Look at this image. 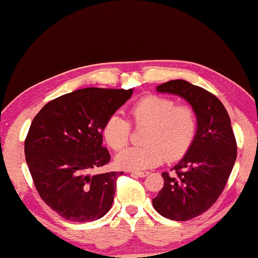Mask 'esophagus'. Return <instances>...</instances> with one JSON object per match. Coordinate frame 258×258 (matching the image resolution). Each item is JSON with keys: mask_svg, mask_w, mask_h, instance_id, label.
I'll use <instances>...</instances> for the list:
<instances>
[{"mask_svg": "<svg viewBox=\"0 0 258 258\" xmlns=\"http://www.w3.org/2000/svg\"><path fill=\"white\" fill-rule=\"evenodd\" d=\"M132 175H137L139 177H145L148 175V172H132Z\"/></svg>", "mask_w": 258, "mask_h": 258, "instance_id": "esophagus-1", "label": "esophagus"}]
</instances>
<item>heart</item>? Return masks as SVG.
<instances>
[{
    "instance_id": "obj_1",
    "label": "heart",
    "mask_w": 258,
    "mask_h": 258,
    "mask_svg": "<svg viewBox=\"0 0 258 258\" xmlns=\"http://www.w3.org/2000/svg\"><path fill=\"white\" fill-rule=\"evenodd\" d=\"M130 121L112 114L103 126V137L114 151L128 144L131 124L146 127L141 138L143 146L130 147L118 154L117 164L125 169L143 170L158 166L164 159L175 161L189 150L197 137L199 117L189 104H176L172 98L148 94L132 104Z\"/></svg>"
}]
</instances>
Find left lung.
<instances>
[{
	"label": "left lung",
	"instance_id": "obj_1",
	"mask_svg": "<svg viewBox=\"0 0 258 258\" xmlns=\"http://www.w3.org/2000/svg\"><path fill=\"white\" fill-rule=\"evenodd\" d=\"M157 90L184 98L199 117L190 148L172 173H162L164 187L152 201L166 219L188 221L208 210L223 191L237 157L236 139L226 107L213 93L182 79Z\"/></svg>",
	"mask_w": 258,
	"mask_h": 258
}]
</instances>
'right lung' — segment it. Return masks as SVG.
Instances as JSON below:
<instances>
[{"mask_svg": "<svg viewBox=\"0 0 258 258\" xmlns=\"http://www.w3.org/2000/svg\"><path fill=\"white\" fill-rule=\"evenodd\" d=\"M132 93L133 89L76 90L49 101L32 120L25 160L39 197L63 219L90 222L110 210L122 172H91L110 161L103 126Z\"/></svg>", "mask_w": 258, "mask_h": 258, "instance_id": "1", "label": "right lung"}]
</instances>
